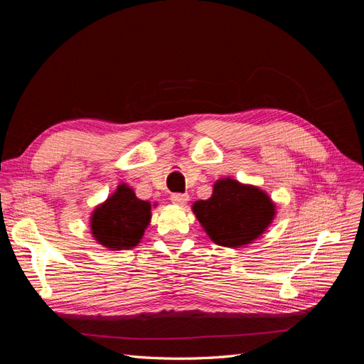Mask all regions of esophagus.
<instances>
[{"label": "esophagus", "mask_w": 364, "mask_h": 364, "mask_svg": "<svg viewBox=\"0 0 364 364\" xmlns=\"http://www.w3.org/2000/svg\"><path fill=\"white\" fill-rule=\"evenodd\" d=\"M188 199H190V196L186 193H173L170 196V200L176 205H185L186 202H188Z\"/></svg>", "instance_id": "34e87169"}]
</instances>
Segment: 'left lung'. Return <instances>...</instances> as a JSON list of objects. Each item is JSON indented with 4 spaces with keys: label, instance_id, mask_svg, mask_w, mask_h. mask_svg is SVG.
Listing matches in <instances>:
<instances>
[{
    "label": "left lung",
    "instance_id": "1",
    "mask_svg": "<svg viewBox=\"0 0 364 364\" xmlns=\"http://www.w3.org/2000/svg\"><path fill=\"white\" fill-rule=\"evenodd\" d=\"M205 232L215 245L238 247L252 243L272 223L274 205L257 186L220 179L208 200L193 205Z\"/></svg>",
    "mask_w": 364,
    "mask_h": 364
}]
</instances>
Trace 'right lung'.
I'll return each instance as SVG.
<instances>
[{"mask_svg": "<svg viewBox=\"0 0 364 364\" xmlns=\"http://www.w3.org/2000/svg\"><path fill=\"white\" fill-rule=\"evenodd\" d=\"M150 209L149 202L139 200L134 190L121 183L92 213V235L98 243L111 250L135 247L150 223Z\"/></svg>", "mask_w": 364, "mask_h": 364, "instance_id": "add662e5", "label": "right lung"}]
</instances>
